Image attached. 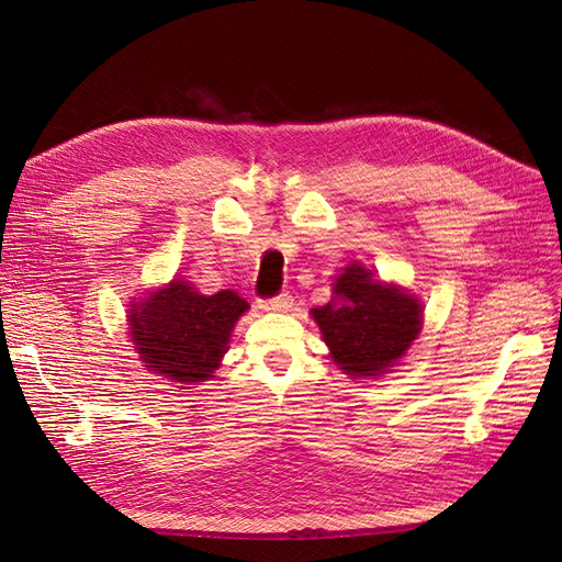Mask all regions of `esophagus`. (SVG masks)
Here are the masks:
<instances>
[{
	"label": "esophagus",
	"instance_id": "1",
	"mask_svg": "<svg viewBox=\"0 0 562 562\" xmlns=\"http://www.w3.org/2000/svg\"><path fill=\"white\" fill-rule=\"evenodd\" d=\"M260 307L265 312H288V310L293 307V295L291 293H279L274 297L260 300Z\"/></svg>",
	"mask_w": 562,
	"mask_h": 562
}]
</instances>
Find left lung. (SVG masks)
Returning <instances> with one entry per match:
<instances>
[{"instance_id": "8db88e82", "label": "left lung", "mask_w": 562, "mask_h": 562, "mask_svg": "<svg viewBox=\"0 0 562 562\" xmlns=\"http://www.w3.org/2000/svg\"><path fill=\"white\" fill-rule=\"evenodd\" d=\"M312 316L339 370L351 378H378L413 345L422 304L351 265L335 283V300L312 310Z\"/></svg>"}]
</instances>
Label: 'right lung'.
Segmentation results:
<instances>
[{"instance_id": "add662e5", "label": "right lung", "mask_w": 562, "mask_h": 562, "mask_svg": "<svg viewBox=\"0 0 562 562\" xmlns=\"http://www.w3.org/2000/svg\"><path fill=\"white\" fill-rule=\"evenodd\" d=\"M246 310L248 302L234 291L199 295L190 283L171 281L143 304H131V337L149 370L182 384L203 382L213 378Z\"/></svg>"}]
</instances>
